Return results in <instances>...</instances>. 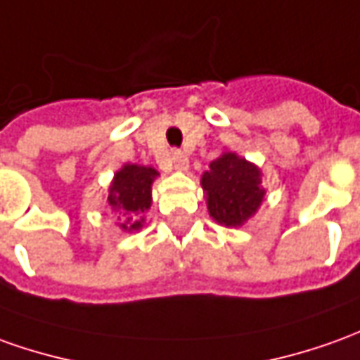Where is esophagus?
<instances>
[{
    "label": "esophagus",
    "mask_w": 360,
    "mask_h": 360,
    "mask_svg": "<svg viewBox=\"0 0 360 360\" xmlns=\"http://www.w3.org/2000/svg\"><path fill=\"white\" fill-rule=\"evenodd\" d=\"M172 165L176 170H186L188 168V156L182 150H172Z\"/></svg>",
    "instance_id": "esophagus-1"
}]
</instances>
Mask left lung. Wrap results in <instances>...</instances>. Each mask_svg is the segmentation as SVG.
I'll return each mask as SVG.
<instances>
[{
	"label": "left lung",
	"instance_id": "obj_1",
	"mask_svg": "<svg viewBox=\"0 0 360 360\" xmlns=\"http://www.w3.org/2000/svg\"><path fill=\"white\" fill-rule=\"evenodd\" d=\"M260 168L235 153H223L202 176L207 212L225 227H241L264 200Z\"/></svg>",
	"mask_w": 360,
	"mask_h": 360
}]
</instances>
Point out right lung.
Instances as JSON below:
<instances>
[{"label": "right lung", "instance_id": "1", "mask_svg": "<svg viewBox=\"0 0 360 360\" xmlns=\"http://www.w3.org/2000/svg\"><path fill=\"white\" fill-rule=\"evenodd\" d=\"M158 176L153 166L123 165L109 186L108 207L123 231H137L145 223V212L153 202V182Z\"/></svg>", "mask_w": 360, "mask_h": 360}]
</instances>
